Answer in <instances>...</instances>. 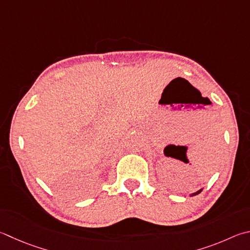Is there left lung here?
Wrapping results in <instances>:
<instances>
[{
	"label": "left lung",
	"instance_id": "1",
	"mask_svg": "<svg viewBox=\"0 0 250 250\" xmlns=\"http://www.w3.org/2000/svg\"><path fill=\"white\" fill-rule=\"evenodd\" d=\"M201 192V190H199V191H197V192H194V193H192L191 196H196V194H198V193H200Z\"/></svg>",
	"mask_w": 250,
	"mask_h": 250
}]
</instances>
